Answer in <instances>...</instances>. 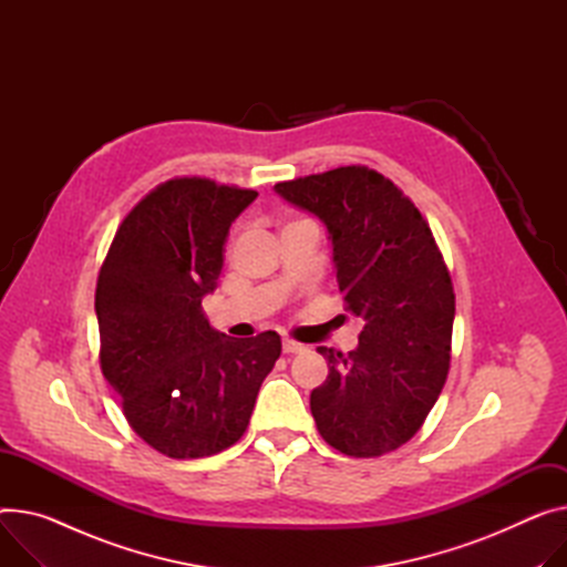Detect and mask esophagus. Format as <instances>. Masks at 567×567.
<instances>
[{
    "instance_id": "34e87169",
    "label": "esophagus",
    "mask_w": 567,
    "mask_h": 567,
    "mask_svg": "<svg viewBox=\"0 0 567 567\" xmlns=\"http://www.w3.org/2000/svg\"><path fill=\"white\" fill-rule=\"evenodd\" d=\"M284 354H297V352H301L303 350V344H299V342H295V340H284Z\"/></svg>"
}]
</instances>
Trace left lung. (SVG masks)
<instances>
[{"label":"left lung","instance_id":"obj_1","mask_svg":"<svg viewBox=\"0 0 567 567\" xmlns=\"http://www.w3.org/2000/svg\"><path fill=\"white\" fill-rule=\"evenodd\" d=\"M275 193L316 215L331 240L347 311L363 324L350 354L318 347L329 377L311 393L322 439L357 458L411 441L450 372L454 288L415 204L383 174L347 165Z\"/></svg>","mask_w":567,"mask_h":567}]
</instances>
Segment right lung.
<instances>
[{
	"instance_id": "obj_1",
	"label": "right lung",
	"mask_w": 567,
	"mask_h": 567,
	"mask_svg": "<svg viewBox=\"0 0 567 567\" xmlns=\"http://www.w3.org/2000/svg\"><path fill=\"white\" fill-rule=\"evenodd\" d=\"M256 190L169 179L128 213L97 279L102 372L141 439L199 458L245 433L258 388L281 354L277 331H215L202 299L217 288L231 223Z\"/></svg>"
}]
</instances>
